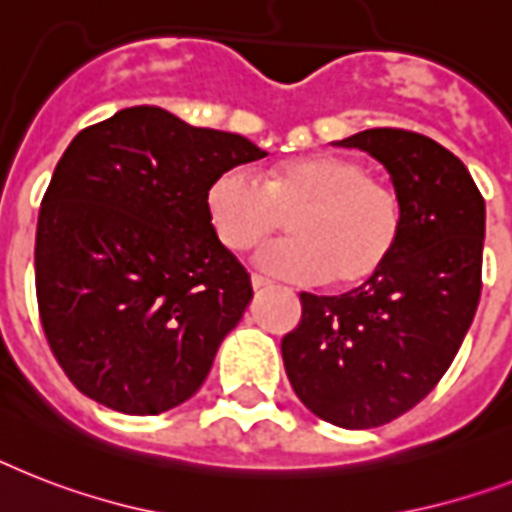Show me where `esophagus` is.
Segmentation results:
<instances>
[{
    "label": "esophagus",
    "instance_id": "obj_1",
    "mask_svg": "<svg viewBox=\"0 0 512 512\" xmlns=\"http://www.w3.org/2000/svg\"><path fill=\"white\" fill-rule=\"evenodd\" d=\"M270 286H273L270 278L260 276V273H252V289H255V292H263V289H270Z\"/></svg>",
    "mask_w": 512,
    "mask_h": 512
}]
</instances>
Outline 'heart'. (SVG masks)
<instances>
[{
	"label": "heart",
	"instance_id": "1",
	"mask_svg": "<svg viewBox=\"0 0 512 512\" xmlns=\"http://www.w3.org/2000/svg\"><path fill=\"white\" fill-rule=\"evenodd\" d=\"M205 205L220 244L236 255L260 247L289 218L294 236L265 249L260 265L310 284L331 278L344 289L389 265L405 226L400 189L336 152L281 160L263 181L242 165L223 170Z\"/></svg>",
	"mask_w": 512,
	"mask_h": 512
}]
</instances>
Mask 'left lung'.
Masks as SVG:
<instances>
[{
	"mask_svg": "<svg viewBox=\"0 0 512 512\" xmlns=\"http://www.w3.org/2000/svg\"><path fill=\"white\" fill-rule=\"evenodd\" d=\"M336 144L384 162L405 226L368 284L299 294L302 321L281 355L307 410L342 429H376L413 410L458 355L481 297L486 210L468 168L429 136L371 128Z\"/></svg>",
	"mask_w": 512,
	"mask_h": 512,
	"instance_id": "obj_1",
	"label": "left lung"
}]
</instances>
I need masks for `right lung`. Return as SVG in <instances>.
Returning a JSON list of instances; mask_svg holds the SVG:
<instances>
[{
    "label": "right lung",
    "mask_w": 512,
    "mask_h": 512,
    "mask_svg": "<svg viewBox=\"0 0 512 512\" xmlns=\"http://www.w3.org/2000/svg\"><path fill=\"white\" fill-rule=\"evenodd\" d=\"M260 157L244 136L149 105L70 141L41 199L33 270L49 350L78 392L157 415L202 386L252 299L207 218V186Z\"/></svg>",
    "instance_id": "1"
}]
</instances>
